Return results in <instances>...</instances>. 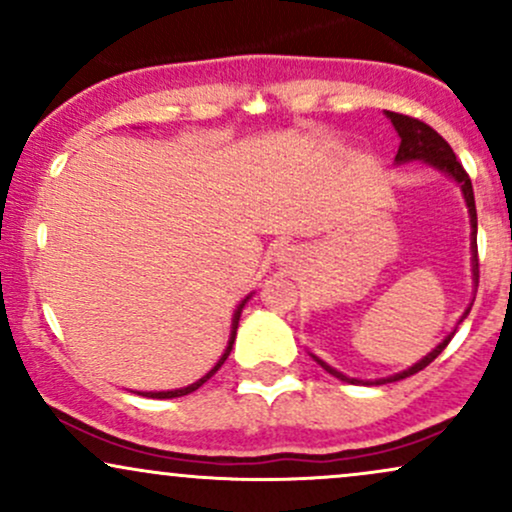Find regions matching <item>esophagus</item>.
<instances>
[{"label":"esophagus","instance_id":"obj_1","mask_svg":"<svg viewBox=\"0 0 512 512\" xmlns=\"http://www.w3.org/2000/svg\"><path fill=\"white\" fill-rule=\"evenodd\" d=\"M291 257H293L291 248H281L279 252H276V260L279 262H291Z\"/></svg>","mask_w":512,"mask_h":512}]
</instances>
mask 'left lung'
<instances>
[{
    "mask_svg": "<svg viewBox=\"0 0 512 512\" xmlns=\"http://www.w3.org/2000/svg\"><path fill=\"white\" fill-rule=\"evenodd\" d=\"M387 120L392 122V127L397 129L399 134V149H397V156H395V163H409V161H421L426 163V166L436 168L440 170V173H445L448 178H452L460 185L462 190V197H464V204H467V211H469V226H472V279H474V286H479V257H477V207H474V190H472V180H469V175L464 173L462 163L457 161L455 151L450 149V144L445 142L443 137L436 132L433 127H428L426 122L416 120V117H409V115H399V113H390V110H385ZM469 310H472V303L467 305V310H464L460 322L464 320V317L469 315ZM457 330V327H455ZM455 330H452L448 337L440 342L436 349L428 351V354L421 358V361H416L414 366H409L407 370H399V373L395 375H387V378H378V380H358V378H349V375L339 373L337 368H332L330 363L322 361L320 356L310 354L315 358L317 363H320L322 368L327 370V373L334 375V378L344 380V383H351V385H385V383H397V380H404L409 378V375L419 373V370H424L428 363L436 361L440 351L445 349V346L450 344L452 334H455Z\"/></svg>",
    "mask_w": 512,
    "mask_h": 512,
    "instance_id": "obj_1",
    "label": "left lung"
}]
</instances>
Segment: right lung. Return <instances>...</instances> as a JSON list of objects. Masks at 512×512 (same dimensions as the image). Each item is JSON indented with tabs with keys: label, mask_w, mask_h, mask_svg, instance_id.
I'll return each mask as SVG.
<instances>
[{
	"label": "right lung",
	"mask_w": 512,
	"mask_h": 512,
	"mask_svg": "<svg viewBox=\"0 0 512 512\" xmlns=\"http://www.w3.org/2000/svg\"><path fill=\"white\" fill-rule=\"evenodd\" d=\"M252 298V293L250 296H245L243 301L238 303V308H236V313H233V322H231V337H228V346L226 349H223V354H221V358L219 361H216V366L209 370L207 375H202V378L197 380V383H192V385H187V387H180V390H163V392H137V395H144V397H151V399H173V397H182V395H190V392H195V390H199V387H202L204 383H207V380L211 378V375L216 373V370H219L221 366H223V361H226L228 358V354H231V349H233V342H236V330H238V320H240V313H243V308H245V303H248Z\"/></svg>",
	"instance_id": "1"
}]
</instances>
